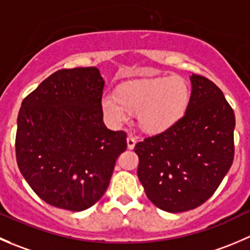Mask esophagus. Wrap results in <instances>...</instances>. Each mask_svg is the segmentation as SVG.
Listing matches in <instances>:
<instances>
[{"instance_id": "1", "label": "esophagus", "mask_w": 250, "mask_h": 250, "mask_svg": "<svg viewBox=\"0 0 250 250\" xmlns=\"http://www.w3.org/2000/svg\"><path fill=\"white\" fill-rule=\"evenodd\" d=\"M135 143H137L135 138L133 137V135H128V138H127V146H128V149H133V147L135 146Z\"/></svg>"}]
</instances>
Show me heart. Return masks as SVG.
Returning a JSON list of instances; mask_svg holds the SVG:
<instances>
[{"instance_id":"obj_1","label":"heart","mask_w":250,"mask_h":250,"mask_svg":"<svg viewBox=\"0 0 250 250\" xmlns=\"http://www.w3.org/2000/svg\"><path fill=\"white\" fill-rule=\"evenodd\" d=\"M189 91L178 77H164L122 85L118 94L107 91L101 99L105 117L113 125L138 113L139 125L147 132H160L176 123L186 111Z\"/></svg>"}]
</instances>
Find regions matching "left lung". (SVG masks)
Segmentation results:
<instances>
[{"label": "left lung", "instance_id": "1", "mask_svg": "<svg viewBox=\"0 0 250 250\" xmlns=\"http://www.w3.org/2000/svg\"><path fill=\"white\" fill-rule=\"evenodd\" d=\"M190 83L182 118L134 147L145 194L168 212L188 211L207 202L233 162V110L211 81L192 74Z\"/></svg>", "mask_w": 250, "mask_h": 250}]
</instances>
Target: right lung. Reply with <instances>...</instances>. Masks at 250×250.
Returning a JSON list of instances; mask_svg holds the SVG:
<instances>
[{
    "mask_svg": "<svg viewBox=\"0 0 250 250\" xmlns=\"http://www.w3.org/2000/svg\"><path fill=\"white\" fill-rule=\"evenodd\" d=\"M104 85L96 67L60 69L21 103L17 164L31 189L52 207H93L127 149V134L110 130L103 121Z\"/></svg>",
    "mask_w": 250,
    "mask_h": 250,
    "instance_id": "1",
    "label": "right lung"
}]
</instances>
